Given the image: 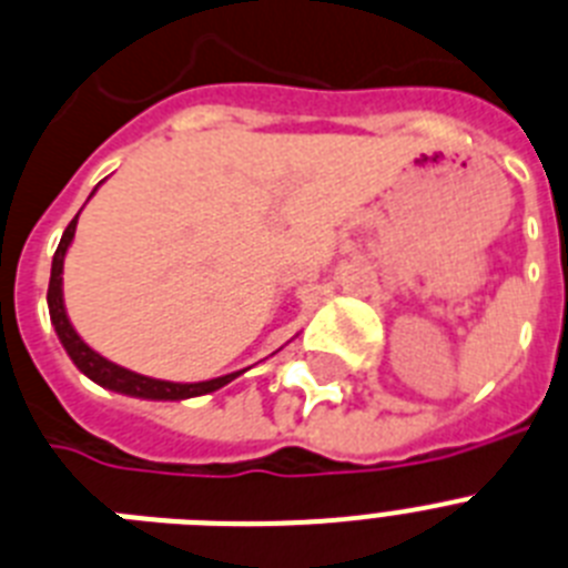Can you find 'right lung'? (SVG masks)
I'll return each mask as SVG.
<instances>
[{
	"mask_svg": "<svg viewBox=\"0 0 568 568\" xmlns=\"http://www.w3.org/2000/svg\"><path fill=\"white\" fill-rule=\"evenodd\" d=\"M91 195H94V192H91ZM77 217L65 226V232H62L60 246H57L51 261V281H48V313H51V324H53V331H57V336H60L65 353L77 365V371L85 373L91 382H97V385L105 387V390H114V394H123V396H138V399H154V402H181V399H192V396L212 394V390L230 385L232 379H237V376L244 373V371H235L206 382H166V379L143 376V373L125 371V367L114 365V362H109V358L100 356L97 351H91L89 344L80 338V333L74 331V324L68 322L65 302H62V264H65L68 246H71V241H74Z\"/></svg>",
	"mask_w": 568,
	"mask_h": 568,
	"instance_id": "obj_1",
	"label": "right lung"
}]
</instances>
